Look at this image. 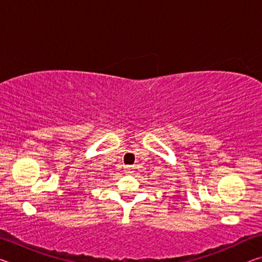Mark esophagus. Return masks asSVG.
I'll list each match as a JSON object with an SVG mask.
<instances>
[{
	"label": "esophagus",
	"instance_id": "1",
	"mask_svg": "<svg viewBox=\"0 0 262 262\" xmlns=\"http://www.w3.org/2000/svg\"><path fill=\"white\" fill-rule=\"evenodd\" d=\"M132 171H133V168H132L130 165H127V166L125 167V172H126V173H132Z\"/></svg>",
	"mask_w": 262,
	"mask_h": 262
}]
</instances>
